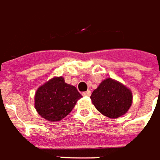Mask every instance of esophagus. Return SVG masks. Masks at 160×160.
Returning a JSON list of instances; mask_svg holds the SVG:
<instances>
[{
    "instance_id": "obj_1",
    "label": "esophagus",
    "mask_w": 160,
    "mask_h": 160,
    "mask_svg": "<svg viewBox=\"0 0 160 160\" xmlns=\"http://www.w3.org/2000/svg\"><path fill=\"white\" fill-rule=\"evenodd\" d=\"M82 95L83 96H90V94H91V91L90 90H88V91L86 92H82Z\"/></svg>"
}]
</instances>
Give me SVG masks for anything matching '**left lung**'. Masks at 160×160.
<instances>
[{
  "mask_svg": "<svg viewBox=\"0 0 160 160\" xmlns=\"http://www.w3.org/2000/svg\"><path fill=\"white\" fill-rule=\"evenodd\" d=\"M132 98L130 89L110 78L101 82L90 96L95 108L110 118L126 113L132 104Z\"/></svg>",
  "mask_w": 160,
  "mask_h": 160,
  "instance_id": "8db88e82",
  "label": "left lung"
}]
</instances>
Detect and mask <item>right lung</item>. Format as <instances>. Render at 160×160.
I'll use <instances>...</instances> for the list:
<instances>
[{"label":"right lung","instance_id":"obj_1","mask_svg":"<svg viewBox=\"0 0 160 160\" xmlns=\"http://www.w3.org/2000/svg\"><path fill=\"white\" fill-rule=\"evenodd\" d=\"M81 97L76 87L67 84L62 77H56L37 88L35 107L41 117L55 122L66 117Z\"/></svg>","mask_w":160,"mask_h":160}]
</instances>
